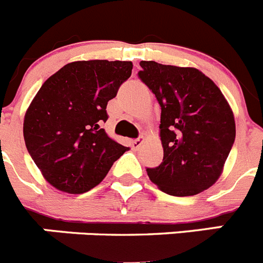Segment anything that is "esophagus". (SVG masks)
<instances>
[{"label": "esophagus", "mask_w": 263, "mask_h": 263, "mask_svg": "<svg viewBox=\"0 0 263 263\" xmlns=\"http://www.w3.org/2000/svg\"><path fill=\"white\" fill-rule=\"evenodd\" d=\"M142 143H143V138H137V139H133V141H130V145H132V147H133L134 150L141 147Z\"/></svg>", "instance_id": "obj_1"}]
</instances>
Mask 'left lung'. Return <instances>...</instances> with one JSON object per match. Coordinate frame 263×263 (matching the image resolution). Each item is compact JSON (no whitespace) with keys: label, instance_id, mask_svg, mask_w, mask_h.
Returning <instances> with one entry per match:
<instances>
[{"label":"left lung","instance_id":"1","mask_svg":"<svg viewBox=\"0 0 263 263\" xmlns=\"http://www.w3.org/2000/svg\"><path fill=\"white\" fill-rule=\"evenodd\" d=\"M141 80L157 97L163 162L147 168L160 191L194 196L212 187L236 138L233 110L220 88L194 67L139 63Z\"/></svg>","mask_w":263,"mask_h":263}]
</instances>
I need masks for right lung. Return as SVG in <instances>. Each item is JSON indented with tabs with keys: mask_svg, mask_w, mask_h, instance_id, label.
I'll use <instances>...</instances> for the list:
<instances>
[{
	"mask_svg": "<svg viewBox=\"0 0 263 263\" xmlns=\"http://www.w3.org/2000/svg\"><path fill=\"white\" fill-rule=\"evenodd\" d=\"M132 62H72L47 79L23 120L27 152L52 187L84 194L126 152L100 125L106 105L130 78Z\"/></svg>",
	"mask_w": 263,
	"mask_h": 263,
	"instance_id": "right-lung-1",
	"label": "right lung"
}]
</instances>
